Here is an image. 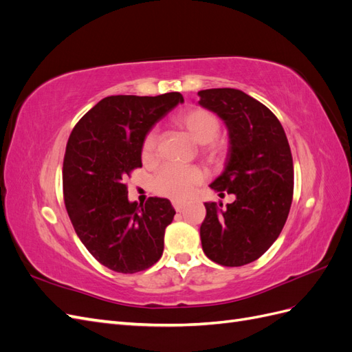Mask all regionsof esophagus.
<instances>
[{"label": "esophagus", "mask_w": 352, "mask_h": 352, "mask_svg": "<svg viewBox=\"0 0 352 352\" xmlns=\"http://www.w3.org/2000/svg\"><path fill=\"white\" fill-rule=\"evenodd\" d=\"M185 206H186L185 201H177V199L173 201V207L176 211H182L185 208Z\"/></svg>", "instance_id": "1"}]
</instances>
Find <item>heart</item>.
<instances>
[{
    "label": "heart",
    "mask_w": 352,
    "mask_h": 352,
    "mask_svg": "<svg viewBox=\"0 0 352 352\" xmlns=\"http://www.w3.org/2000/svg\"><path fill=\"white\" fill-rule=\"evenodd\" d=\"M175 123L184 129L188 136L198 145H206L204 153L211 160H219L225 153V144L217 142L216 138L220 132V120L216 114L204 109H192L180 113ZM157 133L150 132L142 144V158L150 163L157 155ZM202 180V173L197 167L164 166L154 177L155 192L164 197L182 199Z\"/></svg>",
    "instance_id": "1"
}]
</instances>
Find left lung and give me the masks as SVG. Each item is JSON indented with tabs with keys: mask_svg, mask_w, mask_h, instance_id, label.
I'll return each instance as SVG.
<instances>
[{
	"mask_svg": "<svg viewBox=\"0 0 352 352\" xmlns=\"http://www.w3.org/2000/svg\"><path fill=\"white\" fill-rule=\"evenodd\" d=\"M198 97L229 135L225 170L210 188L235 195L226 207L204 202L202 251L211 261L239 267L260 258L285 226L294 192L291 148L278 117L248 94L214 88L199 91Z\"/></svg>",
	"mask_w": 352,
	"mask_h": 352,
	"instance_id": "obj_1",
	"label": "left lung"
}]
</instances>
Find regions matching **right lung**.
Listing matches in <instances>:
<instances>
[{
	"label": "right lung",
	"mask_w": 352,
	"mask_h": 352,
	"mask_svg": "<svg viewBox=\"0 0 352 352\" xmlns=\"http://www.w3.org/2000/svg\"><path fill=\"white\" fill-rule=\"evenodd\" d=\"M184 102L179 92L157 97L113 95L74 126L63 163L65 202L79 239L105 267L136 273L164 250L176 211L166 198H127L126 177L142 167V144L153 126Z\"/></svg>",
	"instance_id": "1"
}]
</instances>
